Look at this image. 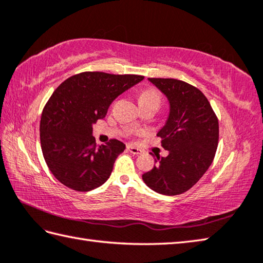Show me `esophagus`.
<instances>
[{
	"label": "esophagus",
	"mask_w": 263,
	"mask_h": 263,
	"mask_svg": "<svg viewBox=\"0 0 263 263\" xmlns=\"http://www.w3.org/2000/svg\"><path fill=\"white\" fill-rule=\"evenodd\" d=\"M127 151L130 152L131 154H133V155H140V154L142 153V152L140 151V149L135 147V146H131V145L127 146Z\"/></svg>",
	"instance_id": "esophagus-1"
}]
</instances>
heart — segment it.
Instances as JSON below:
<instances>
[{"label": "heart", "instance_id": "heart-1", "mask_svg": "<svg viewBox=\"0 0 263 263\" xmlns=\"http://www.w3.org/2000/svg\"><path fill=\"white\" fill-rule=\"evenodd\" d=\"M139 101H140V104L141 102H157V104H159L161 102V95L155 89H147L142 92Z\"/></svg>", "mask_w": 263, "mask_h": 263}]
</instances>
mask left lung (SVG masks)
<instances>
[{"instance_id":"8db88e82","label":"left lung","mask_w":263,"mask_h":263,"mask_svg":"<svg viewBox=\"0 0 263 263\" xmlns=\"http://www.w3.org/2000/svg\"><path fill=\"white\" fill-rule=\"evenodd\" d=\"M168 101L165 124L157 132L168 152L157 165L142 174L147 186L174 196L192 188L208 171L217 152L219 123L202 91L174 79H148Z\"/></svg>"}]
</instances>
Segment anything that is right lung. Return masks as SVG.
<instances>
[{
    "label": "right lung",
    "instance_id": "obj_1",
    "mask_svg": "<svg viewBox=\"0 0 263 263\" xmlns=\"http://www.w3.org/2000/svg\"><path fill=\"white\" fill-rule=\"evenodd\" d=\"M145 77L85 71L63 82L41 116L40 138L45 163L54 178L77 192L104 184L125 145L112 139L96 145L93 124L123 92Z\"/></svg>",
    "mask_w": 263,
    "mask_h": 263
}]
</instances>
